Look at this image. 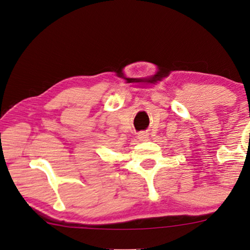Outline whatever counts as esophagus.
Segmentation results:
<instances>
[{"mask_svg":"<svg viewBox=\"0 0 250 250\" xmlns=\"http://www.w3.org/2000/svg\"><path fill=\"white\" fill-rule=\"evenodd\" d=\"M137 138L139 139V141H147V139H148V134H147V132H145V131H141L138 134Z\"/></svg>","mask_w":250,"mask_h":250,"instance_id":"1","label":"esophagus"}]
</instances>
